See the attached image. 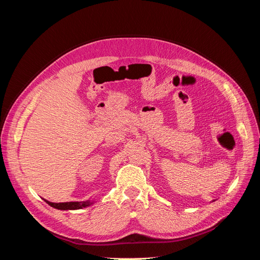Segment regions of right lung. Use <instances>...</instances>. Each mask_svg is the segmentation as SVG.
Segmentation results:
<instances>
[{"label":"right lung","instance_id":"obj_1","mask_svg":"<svg viewBox=\"0 0 260 260\" xmlns=\"http://www.w3.org/2000/svg\"><path fill=\"white\" fill-rule=\"evenodd\" d=\"M46 203L49 204L50 206L60 209V210H75V209H82L84 207L90 206L93 202L85 201V202H66V203H52L44 200Z\"/></svg>","mask_w":260,"mask_h":260}]
</instances>
